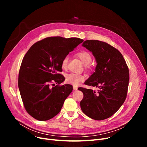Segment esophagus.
Wrapping results in <instances>:
<instances>
[{
  "label": "esophagus",
  "instance_id": "obj_1",
  "mask_svg": "<svg viewBox=\"0 0 147 147\" xmlns=\"http://www.w3.org/2000/svg\"><path fill=\"white\" fill-rule=\"evenodd\" d=\"M73 90H78V88H77V87L75 86H73Z\"/></svg>",
  "mask_w": 147,
  "mask_h": 147
}]
</instances>
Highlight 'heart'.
<instances>
[{"label":"heart","mask_w":147,"mask_h":147,"mask_svg":"<svg viewBox=\"0 0 147 147\" xmlns=\"http://www.w3.org/2000/svg\"><path fill=\"white\" fill-rule=\"evenodd\" d=\"M77 55L80 59L83 64L88 66L87 65L89 64L92 61V55L90 53L87 51H82L77 53ZM68 57L65 56L61 61V67L63 69H67L68 67ZM84 80V76L80 74L71 73L68 74L66 76L65 81L67 83L71 84L74 86H78L79 83Z\"/></svg>","instance_id":"heart-1"}]
</instances>
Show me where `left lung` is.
<instances>
[{
	"mask_svg": "<svg viewBox=\"0 0 147 147\" xmlns=\"http://www.w3.org/2000/svg\"><path fill=\"white\" fill-rule=\"evenodd\" d=\"M82 46L92 52L97 63L95 72L84 84L99 89L96 92L78 88L83 94L80 107L89 117L102 120L116 113L124 103L129 86V68L121 53L107 43L88 40Z\"/></svg>",
	"mask_w": 147,
	"mask_h": 147,
	"instance_id": "8db88e82",
	"label": "left lung"
}]
</instances>
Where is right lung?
I'll list each match as a JSON object with an SVG mask.
<instances>
[{
  "mask_svg": "<svg viewBox=\"0 0 147 147\" xmlns=\"http://www.w3.org/2000/svg\"><path fill=\"white\" fill-rule=\"evenodd\" d=\"M83 42L78 37H47L33 45L23 58L18 88L27 112L35 119L48 120L61 111L73 90L71 84L59 85L65 80L59 73L61 61ZM52 82L58 84L51 87Z\"/></svg>",
  "mask_w": 147,
  "mask_h": 147,
  "instance_id": "add662e5",
  "label": "right lung"
}]
</instances>
